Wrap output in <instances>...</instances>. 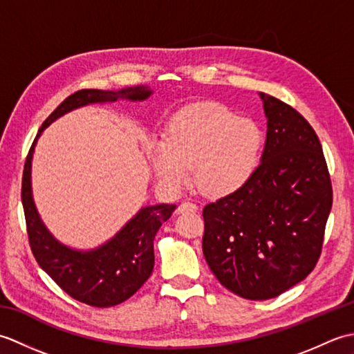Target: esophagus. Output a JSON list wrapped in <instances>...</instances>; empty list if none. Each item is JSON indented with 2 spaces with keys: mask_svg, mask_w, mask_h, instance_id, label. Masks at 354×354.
<instances>
[{
  "mask_svg": "<svg viewBox=\"0 0 354 354\" xmlns=\"http://www.w3.org/2000/svg\"><path fill=\"white\" fill-rule=\"evenodd\" d=\"M198 209L196 204H193V202H183L181 205L176 208V213L178 214H184V213H194Z\"/></svg>",
  "mask_w": 354,
  "mask_h": 354,
  "instance_id": "1",
  "label": "esophagus"
}]
</instances>
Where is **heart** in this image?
I'll return each instance as SVG.
<instances>
[{
	"mask_svg": "<svg viewBox=\"0 0 354 354\" xmlns=\"http://www.w3.org/2000/svg\"><path fill=\"white\" fill-rule=\"evenodd\" d=\"M261 150L263 132L254 120L221 103H193L170 118L164 141H156L150 150V164L169 189L189 181L194 167L201 189L221 196L250 181Z\"/></svg>",
	"mask_w": 354,
	"mask_h": 354,
	"instance_id": "1",
	"label": "heart"
}]
</instances>
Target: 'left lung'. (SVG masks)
<instances>
[{
  "instance_id": "8db88e82",
  "label": "left lung",
  "mask_w": 354,
  "mask_h": 354,
  "mask_svg": "<svg viewBox=\"0 0 354 354\" xmlns=\"http://www.w3.org/2000/svg\"><path fill=\"white\" fill-rule=\"evenodd\" d=\"M259 95L268 120L259 169L202 213L209 269L228 290L254 301L275 298L312 272L332 209V183L313 127L289 104Z\"/></svg>"
}]
</instances>
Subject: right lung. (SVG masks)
Listing matches in <instances>:
<instances>
[{
  "label": "right lung",
  "instance_id": "right-lung-1",
  "mask_svg": "<svg viewBox=\"0 0 354 354\" xmlns=\"http://www.w3.org/2000/svg\"><path fill=\"white\" fill-rule=\"evenodd\" d=\"M149 86L138 85L117 91L82 89L71 94L51 112L39 127L27 155L22 175L21 199L32 252L39 266L70 297L93 307H112L126 301L150 277L155 265L153 240L161 225L175 212V204L141 207L114 236L89 250L62 243L45 227L37 212L32 189L35 147L42 132L68 112L95 103L145 102L152 97Z\"/></svg>",
  "mask_w": 354,
  "mask_h": 354
}]
</instances>
